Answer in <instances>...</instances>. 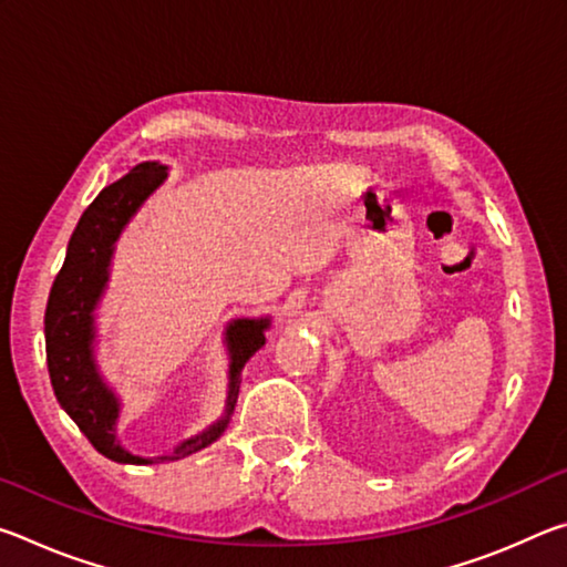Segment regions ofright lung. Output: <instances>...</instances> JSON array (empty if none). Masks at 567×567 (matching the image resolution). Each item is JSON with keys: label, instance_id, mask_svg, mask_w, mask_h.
Here are the masks:
<instances>
[{"label": "right lung", "instance_id": "right-lung-1", "mask_svg": "<svg viewBox=\"0 0 567 567\" xmlns=\"http://www.w3.org/2000/svg\"><path fill=\"white\" fill-rule=\"evenodd\" d=\"M167 169L162 162H140L94 197L70 237L64 265L52 285L44 312L47 368H50L56 402L87 435L97 453L122 465L169 463L213 445L225 433L235 412L245 364L262 348L265 332L272 324L270 315L227 322L223 340L229 358L227 398L225 412L213 425L157 457L134 455L122 445L117 437L122 400L117 390L104 380L97 362V307L107 292L114 249L122 233L142 205L165 185Z\"/></svg>", "mask_w": 567, "mask_h": 567}]
</instances>
